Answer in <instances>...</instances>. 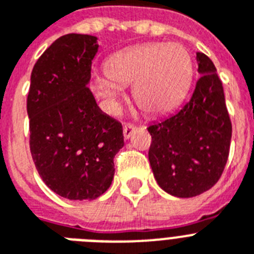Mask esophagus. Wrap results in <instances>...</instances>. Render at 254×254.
Here are the masks:
<instances>
[{
  "label": "esophagus",
  "instance_id": "esophagus-1",
  "mask_svg": "<svg viewBox=\"0 0 254 254\" xmlns=\"http://www.w3.org/2000/svg\"><path fill=\"white\" fill-rule=\"evenodd\" d=\"M137 129V127L133 125H126L125 127H123V136H125L126 140H128L129 137H131L132 134L134 133V131Z\"/></svg>",
  "mask_w": 254,
  "mask_h": 254
}]
</instances>
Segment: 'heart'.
<instances>
[{"instance_id": "obj_1", "label": "heart", "mask_w": 254, "mask_h": 254, "mask_svg": "<svg viewBox=\"0 0 254 254\" xmlns=\"http://www.w3.org/2000/svg\"><path fill=\"white\" fill-rule=\"evenodd\" d=\"M193 64L185 47L154 43L116 53L105 62V73L94 76V91L108 111L120 109L126 85L133 82L132 94L145 113L172 112L188 93Z\"/></svg>"}]
</instances>
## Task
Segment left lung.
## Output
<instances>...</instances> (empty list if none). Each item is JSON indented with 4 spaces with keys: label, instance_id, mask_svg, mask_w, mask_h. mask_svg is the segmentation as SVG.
<instances>
[{
    "label": "left lung",
    "instance_id": "obj_1",
    "mask_svg": "<svg viewBox=\"0 0 254 254\" xmlns=\"http://www.w3.org/2000/svg\"><path fill=\"white\" fill-rule=\"evenodd\" d=\"M194 91L176 113L147 127L149 161L158 185L181 198L198 196L215 186L228 161L232 122L216 67L197 52Z\"/></svg>",
    "mask_w": 254,
    "mask_h": 254
}]
</instances>
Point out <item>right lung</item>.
<instances>
[{"label": "right lung", "instance_id": "1", "mask_svg": "<svg viewBox=\"0 0 254 254\" xmlns=\"http://www.w3.org/2000/svg\"><path fill=\"white\" fill-rule=\"evenodd\" d=\"M98 38L66 34L31 71L26 109L30 151L40 178L67 199H95L111 187L122 125L98 107L87 87Z\"/></svg>", "mask_w": 254, "mask_h": 254}]
</instances>
